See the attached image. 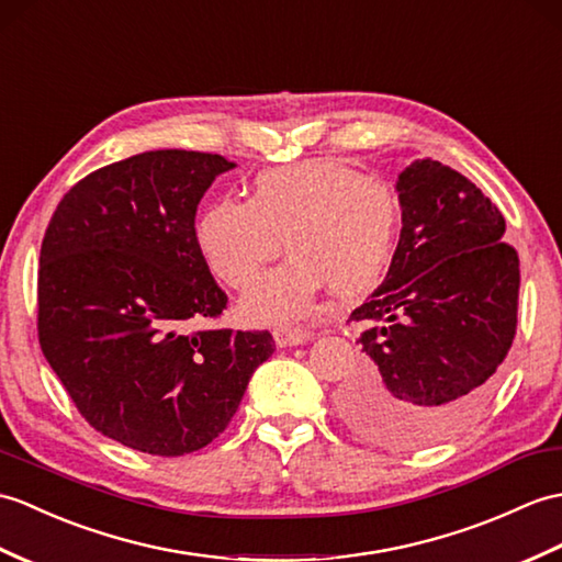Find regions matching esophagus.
<instances>
[{
    "label": "esophagus",
    "mask_w": 562,
    "mask_h": 562,
    "mask_svg": "<svg viewBox=\"0 0 562 562\" xmlns=\"http://www.w3.org/2000/svg\"><path fill=\"white\" fill-rule=\"evenodd\" d=\"M278 347H294L313 340V333L306 328H299V325H280V328L272 330Z\"/></svg>",
    "instance_id": "obj_1"
}]
</instances>
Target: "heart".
I'll return each mask as SVG.
<instances>
[{
  "label": "heart",
  "instance_id": "heart-1",
  "mask_svg": "<svg viewBox=\"0 0 562 562\" xmlns=\"http://www.w3.org/2000/svg\"><path fill=\"white\" fill-rule=\"evenodd\" d=\"M402 205L385 181L337 160L266 169L249 201L217 199L195 217L193 241L217 280L241 290L280 251L282 266L258 278L241 311L258 325L302 318L330 286L335 296L371 292L395 256Z\"/></svg>",
  "mask_w": 562,
  "mask_h": 562
}]
</instances>
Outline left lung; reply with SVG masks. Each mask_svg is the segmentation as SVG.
Segmentation results:
<instances>
[{"label":"left lung","instance_id":"left-lung-1","mask_svg":"<svg viewBox=\"0 0 562 562\" xmlns=\"http://www.w3.org/2000/svg\"><path fill=\"white\" fill-rule=\"evenodd\" d=\"M402 232L383 284L351 311L371 359L345 393L351 430L414 450L476 422L517 330L519 256L464 175L416 160L397 179Z\"/></svg>","mask_w":562,"mask_h":562}]
</instances>
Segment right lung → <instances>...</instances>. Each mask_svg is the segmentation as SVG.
<instances>
[{
    "label": "right lung",
    "mask_w": 562,
    "mask_h": 562,
    "mask_svg": "<svg viewBox=\"0 0 562 562\" xmlns=\"http://www.w3.org/2000/svg\"><path fill=\"white\" fill-rule=\"evenodd\" d=\"M222 155L148 150L83 177L45 229L37 340L83 419L138 452L179 458L232 422L268 330L199 328L220 290L193 241Z\"/></svg>",
    "instance_id": "1"
}]
</instances>
